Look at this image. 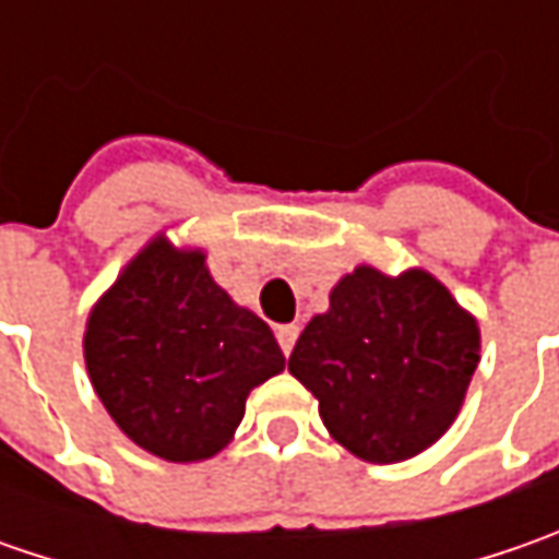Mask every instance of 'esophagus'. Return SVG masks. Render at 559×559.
Masks as SVG:
<instances>
[{"label": "esophagus", "instance_id": "34e87169", "mask_svg": "<svg viewBox=\"0 0 559 559\" xmlns=\"http://www.w3.org/2000/svg\"><path fill=\"white\" fill-rule=\"evenodd\" d=\"M295 338H298V326H295V323H286V326L276 330V342H280V348H283V355L286 357H289V352L295 348Z\"/></svg>", "mask_w": 559, "mask_h": 559}]
</instances>
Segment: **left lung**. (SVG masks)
<instances>
[{"mask_svg":"<svg viewBox=\"0 0 559 559\" xmlns=\"http://www.w3.org/2000/svg\"><path fill=\"white\" fill-rule=\"evenodd\" d=\"M476 364L479 326L436 276L357 267L298 335L289 373L342 448L397 463L444 436Z\"/></svg>","mask_w":559,"mask_h":559,"instance_id":"1","label":"left lung"}]
</instances>
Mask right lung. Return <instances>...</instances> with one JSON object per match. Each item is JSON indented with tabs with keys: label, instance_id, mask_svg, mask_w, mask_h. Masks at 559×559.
<instances>
[{
	"label": "right lung",
	"instance_id": "right-lung-1",
	"mask_svg": "<svg viewBox=\"0 0 559 559\" xmlns=\"http://www.w3.org/2000/svg\"><path fill=\"white\" fill-rule=\"evenodd\" d=\"M83 355L120 432L174 463L226 448L248 392L286 367L267 323L211 280L202 251H177L164 236L102 295Z\"/></svg>",
	"mask_w": 559,
	"mask_h": 559
}]
</instances>
